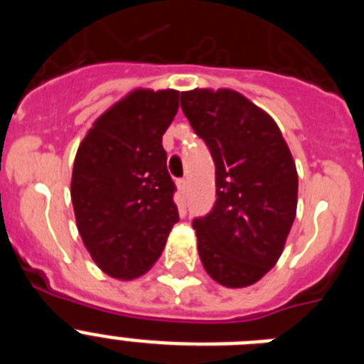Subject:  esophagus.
Listing matches in <instances>:
<instances>
[{
  "label": "esophagus",
  "instance_id": "34e87169",
  "mask_svg": "<svg viewBox=\"0 0 364 364\" xmlns=\"http://www.w3.org/2000/svg\"><path fill=\"white\" fill-rule=\"evenodd\" d=\"M176 188H178L180 195H186V193H188V182H186L184 178L176 180Z\"/></svg>",
  "mask_w": 364,
  "mask_h": 364
}]
</instances>
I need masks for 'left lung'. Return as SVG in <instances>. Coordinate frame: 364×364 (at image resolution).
Instances as JSON below:
<instances>
[{
	"mask_svg": "<svg viewBox=\"0 0 364 364\" xmlns=\"http://www.w3.org/2000/svg\"><path fill=\"white\" fill-rule=\"evenodd\" d=\"M180 105L215 162L217 200L193 220L198 255L218 284L244 288L281 257L297 211V169L281 129L231 89H193Z\"/></svg>",
	"mask_w": 364,
	"mask_h": 364,
	"instance_id": "left-lung-1",
	"label": "left lung"
}]
</instances>
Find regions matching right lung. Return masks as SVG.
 Returning a JSON list of instances; mask_svg holds the SVG:
<instances>
[{
  "label": "right lung",
  "instance_id": "obj_1",
  "mask_svg": "<svg viewBox=\"0 0 364 364\" xmlns=\"http://www.w3.org/2000/svg\"><path fill=\"white\" fill-rule=\"evenodd\" d=\"M176 111L178 91L136 89L95 122L74 159L76 226L98 268L114 279L144 275L178 222L162 147Z\"/></svg>",
  "mask_w": 364,
  "mask_h": 364
}]
</instances>
